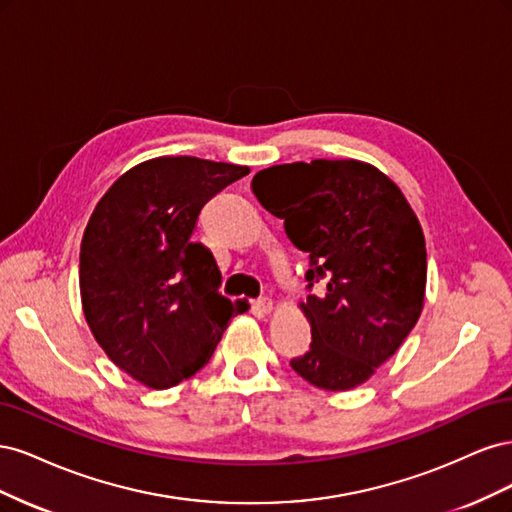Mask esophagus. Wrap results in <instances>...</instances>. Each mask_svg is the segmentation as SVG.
Wrapping results in <instances>:
<instances>
[{"label": "esophagus", "mask_w": 512, "mask_h": 512, "mask_svg": "<svg viewBox=\"0 0 512 512\" xmlns=\"http://www.w3.org/2000/svg\"><path fill=\"white\" fill-rule=\"evenodd\" d=\"M254 309H256L258 314H271L273 309H275V303H273V299H269V297H262V299L254 301Z\"/></svg>", "instance_id": "esophagus-1"}]
</instances>
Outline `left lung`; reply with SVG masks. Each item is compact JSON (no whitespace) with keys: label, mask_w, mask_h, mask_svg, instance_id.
<instances>
[{"label":"left lung","mask_w":512,"mask_h":512,"mask_svg":"<svg viewBox=\"0 0 512 512\" xmlns=\"http://www.w3.org/2000/svg\"><path fill=\"white\" fill-rule=\"evenodd\" d=\"M252 190L309 254L299 303L312 346L290 367L322 391L361 386L404 344L423 312L427 250L399 185L361 160H312L258 170Z\"/></svg>","instance_id":"left-lung-1"}]
</instances>
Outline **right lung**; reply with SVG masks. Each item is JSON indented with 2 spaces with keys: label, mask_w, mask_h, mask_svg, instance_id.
<instances>
[{
  "label": "right lung",
  "mask_w": 512,
  "mask_h": 512,
  "mask_svg": "<svg viewBox=\"0 0 512 512\" xmlns=\"http://www.w3.org/2000/svg\"><path fill=\"white\" fill-rule=\"evenodd\" d=\"M250 173L194 156L151 158L104 192L81 241L83 314L96 342L147 389L205 367L230 320L250 309L218 292L222 275L192 241L211 196Z\"/></svg>",
  "instance_id": "add662e5"
}]
</instances>
